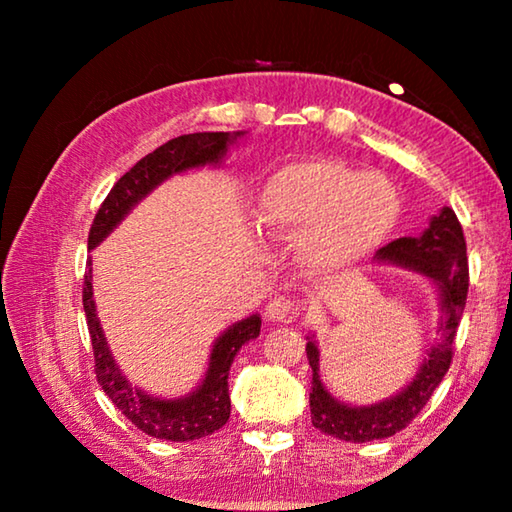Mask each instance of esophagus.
<instances>
[{"instance_id": "1", "label": "esophagus", "mask_w": 512, "mask_h": 512, "mask_svg": "<svg viewBox=\"0 0 512 512\" xmlns=\"http://www.w3.org/2000/svg\"><path fill=\"white\" fill-rule=\"evenodd\" d=\"M298 314L296 302L284 298V296H275L268 300V305L264 309V316L268 323H291L293 318Z\"/></svg>"}]
</instances>
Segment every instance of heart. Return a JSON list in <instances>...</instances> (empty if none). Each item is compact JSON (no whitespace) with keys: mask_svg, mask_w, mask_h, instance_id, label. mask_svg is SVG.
I'll list each match as a JSON object with an SVG mask.
<instances>
[{"mask_svg":"<svg viewBox=\"0 0 512 512\" xmlns=\"http://www.w3.org/2000/svg\"><path fill=\"white\" fill-rule=\"evenodd\" d=\"M400 198L381 173L339 160H300L277 169L259 189L255 221L268 235L300 237L302 259L316 271L359 262L397 223Z\"/></svg>","mask_w":512,"mask_h":512,"instance_id":"heart-1","label":"heart"}]
</instances>
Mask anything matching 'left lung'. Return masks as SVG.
I'll return each instance as SVG.
<instances>
[{
    "mask_svg": "<svg viewBox=\"0 0 512 512\" xmlns=\"http://www.w3.org/2000/svg\"><path fill=\"white\" fill-rule=\"evenodd\" d=\"M379 264L409 268L427 277L438 296V339L433 341L409 384L395 395L375 404H345L327 391L320 379V350L316 336H307V359L311 366L309 409L311 424L327 436L348 443H370L402 431L422 406L429 402L452 363L454 336L461 323L467 300V248L463 228L452 207L433 214L420 237H402L379 248L375 255Z\"/></svg>",
    "mask_w": 512,
    "mask_h": 512,
    "instance_id": "obj_1",
    "label": "left lung"
}]
</instances>
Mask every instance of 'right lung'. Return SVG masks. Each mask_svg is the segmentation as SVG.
<instances>
[{
    "label": "right lung",
    "instance_id": "add662e5",
    "mask_svg": "<svg viewBox=\"0 0 512 512\" xmlns=\"http://www.w3.org/2000/svg\"><path fill=\"white\" fill-rule=\"evenodd\" d=\"M244 135V131L180 135L176 140H169L160 149L146 155L110 189L106 201H103L97 216H94L88 248H97L133 212V207L140 205L164 180L192 169L221 167L230 146L237 144V140H241ZM83 309L85 318H88L94 363H97L94 370H97V379L103 393L110 397L112 404L137 429H142L153 438L171 440V443H187V440L210 436V433L221 429L228 422L230 366L241 350V345L259 336V327H262L259 314L237 320L214 341L205 375L192 393L180 397H158L146 393L144 388L133 386L131 379H126L115 357H112L92 293V259L88 262V273H85L83 282Z\"/></svg>",
    "mask_w": 512,
    "mask_h": 512
}]
</instances>
